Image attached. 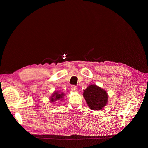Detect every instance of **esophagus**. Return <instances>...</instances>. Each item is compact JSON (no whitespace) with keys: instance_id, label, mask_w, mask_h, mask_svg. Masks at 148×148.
<instances>
[{"instance_id":"1","label":"esophagus","mask_w":148,"mask_h":148,"mask_svg":"<svg viewBox=\"0 0 148 148\" xmlns=\"http://www.w3.org/2000/svg\"><path fill=\"white\" fill-rule=\"evenodd\" d=\"M71 90L72 91H74V92H76L78 90L77 87L76 86H72L71 87Z\"/></svg>"}]
</instances>
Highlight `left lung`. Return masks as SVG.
Listing matches in <instances>:
<instances>
[{"label": "left lung", "instance_id": "left-lung-1", "mask_svg": "<svg viewBox=\"0 0 148 148\" xmlns=\"http://www.w3.org/2000/svg\"><path fill=\"white\" fill-rule=\"evenodd\" d=\"M83 96L90 108L92 110H101L108 103L107 92L94 84H91L84 90Z\"/></svg>", "mask_w": 148, "mask_h": 148}]
</instances>
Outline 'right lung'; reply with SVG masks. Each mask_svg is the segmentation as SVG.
Returning a JSON list of instances; mask_svg holds the SVG:
<instances>
[{
  "label": "right lung",
  "mask_w": 148,
  "mask_h": 148,
  "mask_svg": "<svg viewBox=\"0 0 148 148\" xmlns=\"http://www.w3.org/2000/svg\"><path fill=\"white\" fill-rule=\"evenodd\" d=\"M64 96V94L62 92H60L58 91L54 92L51 97H50V102H54V101H58V100H62L63 97Z\"/></svg>",
  "instance_id": "obj_1"
}]
</instances>
